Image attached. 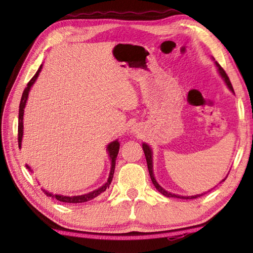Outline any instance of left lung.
<instances>
[{
    "label": "left lung",
    "mask_w": 253,
    "mask_h": 253,
    "mask_svg": "<svg viewBox=\"0 0 253 253\" xmlns=\"http://www.w3.org/2000/svg\"><path fill=\"white\" fill-rule=\"evenodd\" d=\"M213 60H214V58H213ZM214 63H215V66L217 67V71H219V74L221 75L222 78H223L224 83L226 84V85H228V88L230 89L231 91L234 92V91H233V87H232V84H231V81H230V79H229L228 75H226V74H225V71L223 70V68H222V67L219 65V63H217V61H215ZM143 151H144V153H145V157H146L147 168H148L149 175H151V179H152V182H153V184H154V186H155V187L157 188V190L160 191L163 195L168 196V198H177V199H186V200H188V199H196V198H200V196H202L203 194H205V193H203V194H198V195H193V196H181V195L172 194V193H169V192L165 191L164 188H163V187L160 185V184H158V183L156 182L155 177H154V173H153V152H152L151 147H149L147 144L143 143ZM225 178H226V177H225ZM225 178H224V179H222V182L225 181Z\"/></svg>",
    "instance_id": "1"
}]
</instances>
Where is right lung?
Masks as SVG:
<instances>
[{"label":"right lung","instance_id":"obj_1","mask_svg":"<svg viewBox=\"0 0 253 253\" xmlns=\"http://www.w3.org/2000/svg\"><path fill=\"white\" fill-rule=\"evenodd\" d=\"M42 69V65L40 66L39 69H38L37 74L33 76V78L29 81L28 85L25 87L24 91L22 93V98H21V101H20V109H19V127H18V142H19V147H21V143H22V137H23V114H24V107L27 105V100H28V97H29V91H30V88H31V85L36 83V80L38 78V76H39L40 71ZM107 152H108V155L110 157V161H111V169H110V173H109V177H108V181H107L104 185L101 187L97 188V190L92 191V192H89L87 194H84V195H78V196H65V195H59V194H52L50 193V192L43 190L44 193L51 196L52 199H55L60 201V202H65V203H84V202H87V201H90L92 199L97 198L98 195H100L102 192H105L107 188H109V185L111 181H113V177H114V172H115V166H116V160H117V155H118V152H119V143L118 140H114V142H111L110 144H108V146H107ZM27 169H30V172H31V169L29 168L28 165Z\"/></svg>","mask_w":253,"mask_h":253}]
</instances>
